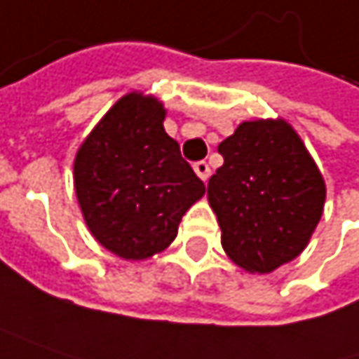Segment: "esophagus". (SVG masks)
Segmentation results:
<instances>
[{
	"mask_svg": "<svg viewBox=\"0 0 359 359\" xmlns=\"http://www.w3.org/2000/svg\"><path fill=\"white\" fill-rule=\"evenodd\" d=\"M194 171H196V175L202 180V182H206L208 177H210V167L206 161H198V163H194Z\"/></svg>",
	"mask_w": 359,
	"mask_h": 359,
	"instance_id": "1",
	"label": "esophagus"
}]
</instances>
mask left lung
<instances>
[{
    "instance_id": "8db88e82",
    "label": "left lung",
    "mask_w": 359,
    "mask_h": 359,
    "mask_svg": "<svg viewBox=\"0 0 359 359\" xmlns=\"http://www.w3.org/2000/svg\"><path fill=\"white\" fill-rule=\"evenodd\" d=\"M218 153L224 163L208 182V202L224 253L251 273L292 262L319 224L327 192L304 142L282 118L251 120Z\"/></svg>"
}]
</instances>
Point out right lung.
I'll return each instance as SVG.
<instances>
[{
    "mask_svg": "<svg viewBox=\"0 0 359 359\" xmlns=\"http://www.w3.org/2000/svg\"><path fill=\"white\" fill-rule=\"evenodd\" d=\"M163 120L157 97L126 93L75 155V194L86 224L122 259H147L167 249L182 217L206 190Z\"/></svg>",
    "mask_w": 359,
    "mask_h": 359,
    "instance_id": "right-lung-1",
    "label": "right lung"
}]
</instances>
